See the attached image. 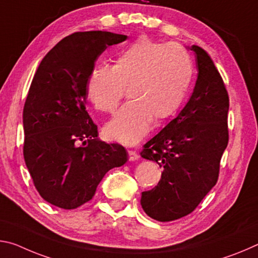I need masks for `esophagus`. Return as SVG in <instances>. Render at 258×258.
<instances>
[{
    "mask_svg": "<svg viewBox=\"0 0 258 258\" xmlns=\"http://www.w3.org/2000/svg\"><path fill=\"white\" fill-rule=\"evenodd\" d=\"M128 154H129V160H130V161H136V160L139 159V154L137 153L136 151L129 150L128 151Z\"/></svg>",
    "mask_w": 258,
    "mask_h": 258,
    "instance_id": "1",
    "label": "esophagus"
}]
</instances>
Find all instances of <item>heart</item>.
<instances>
[{
  "instance_id": "1",
  "label": "heart",
  "mask_w": 258,
  "mask_h": 258,
  "mask_svg": "<svg viewBox=\"0 0 258 258\" xmlns=\"http://www.w3.org/2000/svg\"><path fill=\"white\" fill-rule=\"evenodd\" d=\"M193 61L177 43L139 36L117 53L114 66H96L88 78L87 95L101 112L113 113L128 88L129 101L108 122V138L135 145L149 133L153 119L175 114L193 78Z\"/></svg>"
}]
</instances>
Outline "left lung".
<instances>
[{"label":"left lung","instance_id":"left-lung-1","mask_svg":"<svg viewBox=\"0 0 258 258\" xmlns=\"http://www.w3.org/2000/svg\"><path fill=\"white\" fill-rule=\"evenodd\" d=\"M198 79L191 98L141 155L163 169L154 188L142 193L146 215L170 222L191 214L216 185L222 155L229 143V94L209 54L198 45Z\"/></svg>","mask_w":258,"mask_h":258}]
</instances>
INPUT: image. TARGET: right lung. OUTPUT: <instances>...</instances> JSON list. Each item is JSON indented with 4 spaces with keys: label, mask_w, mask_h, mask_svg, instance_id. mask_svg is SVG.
I'll list each match as a JSON object with an SVG mask.
<instances>
[{
    "label": "right lung",
    "mask_w": 258,
    "mask_h": 258,
    "mask_svg": "<svg viewBox=\"0 0 258 258\" xmlns=\"http://www.w3.org/2000/svg\"><path fill=\"white\" fill-rule=\"evenodd\" d=\"M125 40L103 31L71 34L45 54L33 78L23 113L24 159L37 192L59 208L90 201L105 174L128 160L123 146L97 138L86 109L96 60Z\"/></svg>",
    "instance_id": "add662e5"
}]
</instances>
